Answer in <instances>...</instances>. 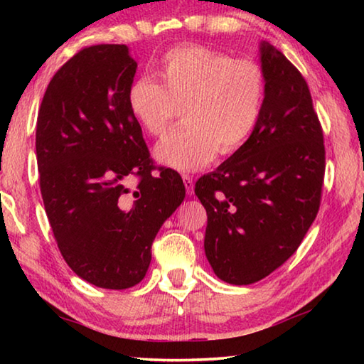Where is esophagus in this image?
Returning a JSON list of instances; mask_svg holds the SVG:
<instances>
[{"label": "esophagus", "mask_w": 364, "mask_h": 364, "mask_svg": "<svg viewBox=\"0 0 364 364\" xmlns=\"http://www.w3.org/2000/svg\"><path fill=\"white\" fill-rule=\"evenodd\" d=\"M183 181H184V186H186V193L188 194H193L194 193V180L191 175H183Z\"/></svg>", "instance_id": "34e87169"}]
</instances>
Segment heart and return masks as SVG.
Returning <instances> with one entry per match:
<instances>
[{
    "label": "heart",
    "mask_w": 364,
    "mask_h": 364,
    "mask_svg": "<svg viewBox=\"0 0 364 364\" xmlns=\"http://www.w3.org/2000/svg\"><path fill=\"white\" fill-rule=\"evenodd\" d=\"M159 82L144 77L128 90V107L143 130L160 138L183 112L184 125L156 147L171 168L205 167L217 152L234 154L247 143L262 119L267 78L250 59L200 45L168 49L159 59Z\"/></svg>",
    "instance_id": "b5f03b06"
}]
</instances>
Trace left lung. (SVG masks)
I'll use <instances>...</instances> for the list:
<instances>
[{
    "instance_id": "8db88e82",
    "label": "left lung",
    "mask_w": 364,
    "mask_h": 364,
    "mask_svg": "<svg viewBox=\"0 0 364 364\" xmlns=\"http://www.w3.org/2000/svg\"><path fill=\"white\" fill-rule=\"evenodd\" d=\"M262 69L267 96L255 132L194 189L207 210V260L236 286L267 278L299 249L324 183L323 128L305 78L269 43Z\"/></svg>"
}]
</instances>
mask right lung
<instances>
[{
    "instance_id": "right-lung-1",
    "label": "right lung",
    "mask_w": 364,
    "mask_h": 364,
    "mask_svg": "<svg viewBox=\"0 0 364 364\" xmlns=\"http://www.w3.org/2000/svg\"><path fill=\"white\" fill-rule=\"evenodd\" d=\"M134 72L125 45L80 49L54 73L36 120L40 191L60 254L80 278L115 291L144 278L154 239L186 194L175 170L154 165L128 107Z\"/></svg>"
}]
</instances>
